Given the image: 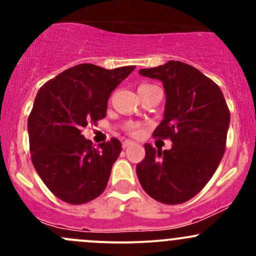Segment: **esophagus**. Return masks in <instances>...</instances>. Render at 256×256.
Segmentation results:
<instances>
[{
	"mask_svg": "<svg viewBox=\"0 0 256 256\" xmlns=\"http://www.w3.org/2000/svg\"><path fill=\"white\" fill-rule=\"evenodd\" d=\"M134 142H132V141H131V140H125V141H124V142H122V147H124V148H128V146H131V144H132Z\"/></svg>",
	"mask_w": 256,
	"mask_h": 256,
	"instance_id": "obj_1",
	"label": "esophagus"
}]
</instances>
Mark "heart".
Returning <instances> with one entry per match:
<instances>
[{
    "label": "heart",
    "mask_w": 256,
    "mask_h": 256,
    "mask_svg": "<svg viewBox=\"0 0 256 256\" xmlns=\"http://www.w3.org/2000/svg\"><path fill=\"white\" fill-rule=\"evenodd\" d=\"M147 85H150V84H141L140 86L138 88H142V86H147ZM128 131L130 134H132V135H138V128H140V126L138 125H136V124H128Z\"/></svg>",
    "instance_id": "heart-1"
}]
</instances>
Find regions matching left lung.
Returning <instances> with one entry per match:
<instances>
[{
  "label": "left lung",
  "instance_id": "left-lung-1",
  "mask_svg": "<svg viewBox=\"0 0 256 256\" xmlns=\"http://www.w3.org/2000/svg\"><path fill=\"white\" fill-rule=\"evenodd\" d=\"M138 73L164 84V120L152 136L170 138L172 147L162 151L144 144L146 154L136 174L154 200L184 203L202 190L220 164L230 122L228 105L213 80L182 62L170 60Z\"/></svg>",
  "mask_w": 256,
  "mask_h": 256
}]
</instances>
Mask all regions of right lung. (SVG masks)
<instances>
[{
  "label": "right lung",
  "instance_id": "1",
  "mask_svg": "<svg viewBox=\"0 0 256 256\" xmlns=\"http://www.w3.org/2000/svg\"><path fill=\"white\" fill-rule=\"evenodd\" d=\"M134 69L79 64L37 92L28 118L30 156L37 174L59 200L82 204L106 188L121 142L112 138L94 147L82 130L105 118L112 92Z\"/></svg>",
  "mask_w": 256,
  "mask_h": 256
}]
</instances>
